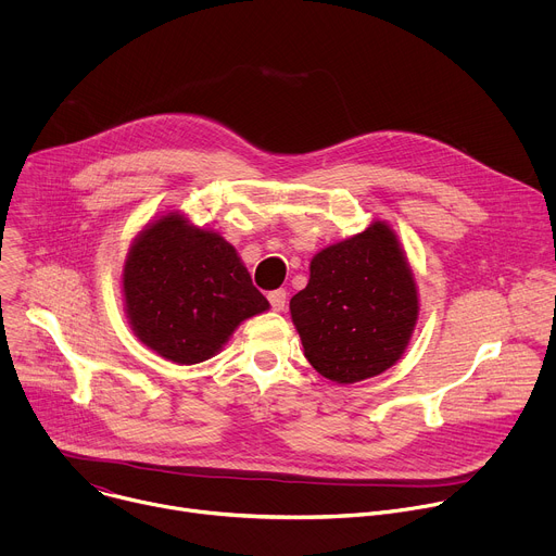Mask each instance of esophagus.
I'll return each mask as SVG.
<instances>
[{
    "instance_id": "1",
    "label": "esophagus",
    "mask_w": 556,
    "mask_h": 556,
    "mask_svg": "<svg viewBox=\"0 0 556 556\" xmlns=\"http://www.w3.org/2000/svg\"><path fill=\"white\" fill-rule=\"evenodd\" d=\"M286 290H273V292H268V301H270V307L275 309V312H281L283 307H286Z\"/></svg>"
}]
</instances>
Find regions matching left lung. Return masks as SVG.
Here are the masks:
<instances>
[{
	"label": "left lung",
	"instance_id": "obj_1",
	"mask_svg": "<svg viewBox=\"0 0 556 556\" xmlns=\"http://www.w3.org/2000/svg\"><path fill=\"white\" fill-rule=\"evenodd\" d=\"M418 290L399 237L384 222L316 253L290 299L303 354L339 384L382 374L409 345Z\"/></svg>",
	"mask_w": 556,
	"mask_h": 556
}]
</instances>
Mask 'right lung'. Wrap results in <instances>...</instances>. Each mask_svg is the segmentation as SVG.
Here are the masks:
<instances>
[{
  "mask_svg": "<svg viewBox=\"0 0 556 556\" xmlns=\"http://www.w3.org/2000/svg\"><path fill=\"white\" fill-rule=\"evenodd\" d=\"M134 334L178 365L215 356L235 328L270 307L222 235L180 213L144 226L123 268Z\"/></svg>",
  "mask_w": 556,
  "mask_h": 556,
  "instance_id": "1",
  "label": "right lung"
}]
</instances>
